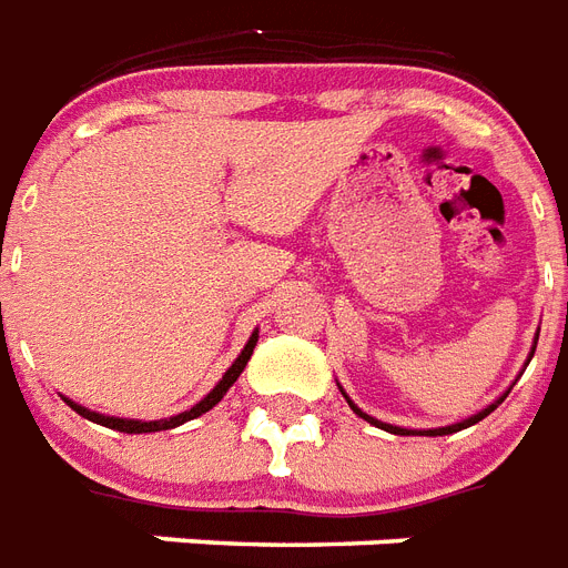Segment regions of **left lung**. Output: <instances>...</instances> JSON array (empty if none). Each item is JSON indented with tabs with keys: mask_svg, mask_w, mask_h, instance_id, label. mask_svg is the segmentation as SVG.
<instances>
[{
	"mask_svg": "<svg viewBox=\"0 0 568 568\" xmlns=\"http://www.w3.org/2000/svg\"><path fill=\"white\" fill-rule=\"evenodd\" d=\"M530 356H534V354H530ZM345 397H347V395H345ZM501 400H504V397H501ZM501 400H498V404H501ZM347 404H351V400H347ZM498 404L486 406L484 413L471 415V418H466V422L450 424V427H439V430H424L422 436H448V433H457V430H463V427H471V424H477V422H480V418H486V415L493 413V409H495V406H498ZM351 406H354V404H351ZM354 413H356V415H363L365 422H372V424H377V427H383V430H388V433H400V436H409V430H404V427H392V424L377 422V418H372V415H365L363 409H356V406H354Z\"/></svg>",
	"mask_w": 568,
	"mask_h": 568,
	"instance_id": "left-lung-1",
	"label": "left lung"
}]
</instances>
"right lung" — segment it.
Segmentation results:
<instances>
[{
  "label": "right lung",
  "instance_id": "1",
  "mask_svg": "<svg viewBox=\"0 0 568 568\" xmlns=\"http://www.w3.org/2000/svg\"><path fill=\"white\" fill-rule=\"evenodd\" d=\"M256 338L258 333H253L250 336V342L244 345V351H241V356L232 363V368L226 374H223V379L217 383V386L209 392V395L200 400L196 406H191L189 413H180V415H173V418H164V422H126V418H109V415H100V413H91V409H84V406L73 404V400H67V404L73 406L75 413L82 415V418H88V422H97L102 424V427H111V430H120V433H159V430H171V427H180V424L191 422V418H196V415H203L209 413L217 400H221L223 395H226V388L239 379V374L244 372V365H247V359L253 356V347H256Z\"/></svg>",
  "mask_w": 568,
  "mask_h": 568
}]
</instances>
